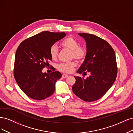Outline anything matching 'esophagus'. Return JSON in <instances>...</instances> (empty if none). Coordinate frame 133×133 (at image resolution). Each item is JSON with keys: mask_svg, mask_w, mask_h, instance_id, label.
Instances as JSON below:
<instances>
[{"mask_svg": "<svg viewBox=\"0 0 133 133\" xmlns=\"http://www.w3.org/2000/svg\"><path fill=\"white\" fill-rule=\"evenodd\" d=\"M68 75H66V74H63V75H62V77H63V78H66L68 77Z\"/></svg>", "mask_w": 133, "mask_h": 133, "instance_id": "esophagus-1", "label": "esophagus"}]
</instances>
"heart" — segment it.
<instances>
[{
	"label": "heart",
	"instance_id": "1",
	"mask_svg": "<svg viewBox=\"0 0 133 133\" xmlns=\"http://www.w3.org/2000/svg\"><path fill=\"white\" fill-rule=\"evenodd\" d=\"M61 45L64 48L68 49L72 51L71 57L75 58L78 61L83 60L86 56L87 51L83 47L78 46L79 43L75 38L68 37L64 39L61 43ZM51 57L55 59L57 58L58 50L56 45L51 46L50 49ZM77 64L75 61L68 63H62L58 65V69L63 72L71 73L74 71Z\"/></svg>",
	"mask_w": 133,
	"mask_h": 133
}]
</instances>
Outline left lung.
Returning a JSON list of instances; mask_svg holds the SVG:
<instances>
[{
    "instance_id": "1",
    "label": "left lung",
    "mask_w": 133,
    "mask_h": 133,
    "mask_svg": "<svg viewBox=\"0 0 133 133\" xmlns=\"http://www.w3.org/2000/svg\"><path fill=\"white\" fill-rule=\"evenodd\" d=\"M86 42L87 54L77 71L90 74L86 78L74 76L76 83L72 91L85 102H93L103 96L115 82L117 75L116 57L108 42L95 35L79 33Z\"/></svg>"
}]
</instances>
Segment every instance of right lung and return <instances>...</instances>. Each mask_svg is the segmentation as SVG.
I'll return each instance as SVG.
<instances>
[{
    "mask_svg": "<svg viewBox=\"0 0 133 133\" xmlns=\"http://www.w3.org/2000/svg\"><path fill=\"white\" fill-rule=\"evenodd\" d=\"M66 35L65 32L43 31L25 40L17 49L14 77L20 89L32 99H45L54 93L55 83L62 74L58 71L43 73L42 69L52 59L51 46Z\"/></svg>",
    "mask_w": 133,
    "mask_h": 133,
    "instance_id": "add662e5",
    "label": "right lung"
}]
</instances>
